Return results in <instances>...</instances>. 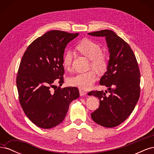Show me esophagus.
<instances>
[{
  "mask_svg": "<svg viewBox=\"0 0 154 154\" xmlns=\"http://www.w3.org/2000/svg\"><path fill=\"white\" fill-rule=\"evenodd\" d=\"M79 92H80V96H84V95H86L87 94V92L86 91L82 90V89L79 90Z\"/></svg>",
  "mask_w": 154,
  "mask_h": 154,
  "instance_id": "1",
  "label": "esophagus"
}]
</instances>
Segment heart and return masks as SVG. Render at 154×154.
<instances>
[{
	"label": "heart",
	"mask_w": 154,
	"mask_h": 154,
	"mask_svg": "<svg viewBox=\"0 0 154 154\" xmlns=\"http://www.w3.org/2000/svg\"><path fill=\"white\" fill-rule=\"evenodd\" d=\"M78 51L85 57L90 59V67H92L100 73L106 71L109 66V57L106 53L101 51V46L90 39H84L76 45ZM72 60V53L67 51L64 54L62 60L63 68L70 70ZM96 80V73L94 70H89L85 72L78 73L70 77L67 82L69 85L82 89L91 88Z\"/></svg>",
	"instance_id": "heart-1"
}]
</instances>
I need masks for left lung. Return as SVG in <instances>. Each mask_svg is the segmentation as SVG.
<instances>
[{"label": "left lung", "instance_id": "1", "mask_svg": "<svg viewBox=\"0 0 154 154\" xmlns=\"http://www.w3.org/2000/svg\"><path fill=\"white\" fill-rule=\"evenodd\" d=\"M96 36H105L110 60L107 71L100 84L108 87L104 91H92L89 96L100 100L99 108L91 114L94 122L107 128L117 127L132 112L140 96V71L132 49L128 43L111 30L88 32Z\"/></svg>", "mask_w": 154, "mask_h": 154}]
</instances>
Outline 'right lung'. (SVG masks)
Segmentation results:
<instances>
[{
    "mask_svg": "<svg viewBox=\"0 0 154 154\" xmlns=\"http://www.w3.org/2000/svg\"><path fill=\"white\" fill-rule=\"evenodd\" d=\"M78 35L48 31L32 42L23 54L16 81L18 99L27 117L40 128L48 129L62 123L69 104L80 96L76 87L54 88L57 80L60 85L63 83L64 50Z\"/></svg>",
    "mask_w": 154,
    "mask_h": 154,
    "instance_id": "obj_1",
    "label": "right lung"
}]
</instances>
